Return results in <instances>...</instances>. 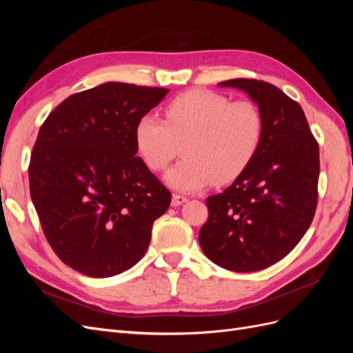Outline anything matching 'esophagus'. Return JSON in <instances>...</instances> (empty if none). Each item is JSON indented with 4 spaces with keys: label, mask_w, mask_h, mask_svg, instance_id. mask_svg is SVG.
<instances>
[{
    "label": "esophagus",
    "mask_w": 353,
    "mask_h": 353,
    "mask_svg": "<svg viewBox=\"0 0 353 353\" xmlns=\"http://www.w3.org/2000/svg\"><path fill=\"white\" fill-rule=\"evenodd\" d=\"M187 200H188V199H187V197H184V196H181V194H174V196H172V200H170V205H172L174 208H176V206L184 205V203H185Z\"/></svg>",
    "instance_id": "obj_1"
}]
</instances>
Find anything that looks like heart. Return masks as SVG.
Wrapping results in <instances>:
<instances>
[{"label":"heart","mask_w":353,"mask_h":353,"mask_svg":"<svg viewBox=\"0 0 353 353\" xmlns=\"http://www.w3.org/2000/svg\"><path fill=\"white\" fill-rule=\"evenodd\" d=\"M263 119L252 101H232L206 90H191L169 101L165 121L145 114L135 125L138 153L152 170H163L179 153L165 181L178 191L227 184L258 153Z\"/></svg>","instance_id":"1"}]
</instances>
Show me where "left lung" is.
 Segmentation results:
<instances>
[{"instance_id":"obj_1","label":"left lung","mask_w":353,"mask_h":353,"mask_svg":"<svg viewBox=\"0 0 353 353\" xmlns=\"http://www.w3.org/2000/svg\"><path fill=\"white\" fill-rule=\"evenodd\" d=\"M218 85L249 95L262 114L263 134L250 165L206 199L209 218L199 243L221 268L253 272L281 261L311 225L319 150L302 108L280 88L244 78Z\"/></svg>"}]
</instances>
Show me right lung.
<instances>
[{
  "label": "right lung",
  "instance_id": "obj_1",
  "mask_svg": "<svg viewBox=\"0 0 353 353\" xmlns=\"http://www.w3.org/2000/svg\"><path fill=\"white\" fill-rule=\"evenodd\" d=\"M166 88L105 82L73 94L38 132L29 188L59 258L94 279L140 261L170 193L137 154L135 125Z\"/></svg>",
  "mask_w": 353,
  "mask_h": 353
}]
</instances>
